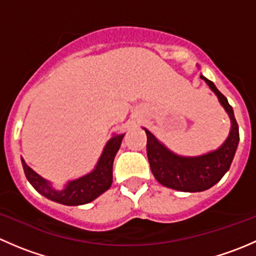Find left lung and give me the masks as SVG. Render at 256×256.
<instances>
[{
  "label": "left lung",
  "instance_id": "1",
  "mask_svg": "<svg viewBox=\"0 0 256 256\" xmlns=\"http://www.w3.org/2000/svg\"><path fill=\"white\" fill-rule=\"evenodd\" d=\"M200 78L218 96L219 102L230 118V132L219 148L202 156H178L144 128L147 135V157L154 178L161 184L182 192H202L218 183L230 167L239 144V128L233 108L213 82L203 76Z\"/></svg>",
  "mask_w": 256,
  "mask_h": 256
}]
</instances>
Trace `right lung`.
<instances>
[{
    "mask_svg": "<svg viewBox=\"0 0 256 256\" xmlns=\"http://www.w3.org/2000/svg\"><path fill=\"white\" fill-rule=\"evenodd\" d=\"M125 134L114 135L108 144H105L102 154L98 161L96 166L90 174L69 180L63 190H56L53 186L36 174L30 166L22 160L23 171L28 182L33 186L38 193L44 196L53 202L60 203L66 206H82L92 202L95 198L109 190L112 183V164L116 152L120 148L121 141Z\"/></svg>",
    "mask_w": 256,
    "mask_h": 256,
    "instance_id": "1",
    "label": "right lung"
}]
</instances>
